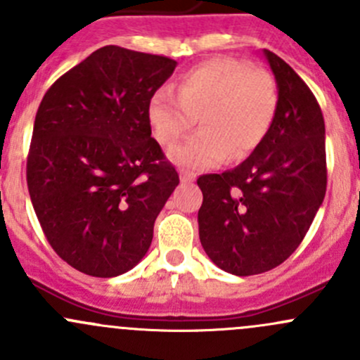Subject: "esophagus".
Listing matches in <instances>:
<instances>
[{"instance_id": "34e87169", "label": "esophagus", "mask_w": 360, "mask_h": 360, "mask_svg": "<svg viewBox=\"0 0 360 360\" xmlns=\"http://www.w3.org/2000/svg\"><path fill=\"white\" fill-rule=\"evenodd\" d=\"M179 179H181V183H191V181H195V174L186 172V170H181Z\"/></svg>"}]
</instances>
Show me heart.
Listing matches in <instances>:
<instances>
[{
  "label": "heart",
  "mask_w": 360,
  "mask_h": 360,
  "mask_svg": "<svg viewBox=\"0 0 360 360\" xmlns=\"http://www.w3.org/2000/svg\"><path fill=\"white\" fill-rule=\"evenodd\" d=\"M275 106V83L266 71L216 57L184 72L177 94L157 90L148 118L163 146L186 136L200 118V132L174 146L169 158L186 169H209L228 157H248L266 134Z\"/></svg>",
  "instance_id": "obj_1"
}]
</instances>
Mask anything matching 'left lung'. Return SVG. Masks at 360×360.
<instances>
[{
	"label": "left lung",
	"instance_id": "8db88e82",
	"mask_svg": "<svg viewBox=\"0 0 360 360\" xmlns=\"http://www.w3.org/2000/svg\"><path fill=\"white\" fill-rule=\"evenodd\" d=\"M277 82L270 129L249 158L205 174L198 210L202 248L216 266L238 277L284 263L307 235L328 184L326 127L317 99L285 60L263 50Z\"/></svg>",
	"mask_w": 360,
	"mask_h": 360
}]
</instances>
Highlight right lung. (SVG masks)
<instances>
[{
	"mask_svg": "<svg viewBox=\"0 0 360 360\" xmlns=\"http://www.w3.org/2000/svg\"><path fill=\"white\" fill-rule=\"evenodd\" d=\"M176 60L108 45L60 76L36 112L32 207L53 250L92 277L132 270L179 184L151 137V97Z\"/></svg>",
	"mask_w": 360,
	"mask_h": 360,
	"instance_id": "right-lung-1",
	"label": "right lung"
}]
</instances>
